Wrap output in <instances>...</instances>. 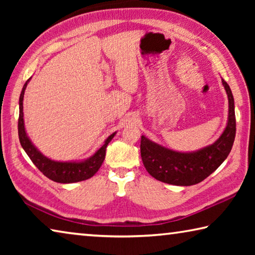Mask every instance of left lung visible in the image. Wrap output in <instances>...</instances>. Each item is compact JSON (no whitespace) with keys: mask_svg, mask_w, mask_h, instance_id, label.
<instances>
[{"mask_svg":"<svg viewBox=\"0 0 255 255\" xmlns=\"http://www.w3.org/2000/svg\"><path fill=\"white\" fill-rule=\"evenodd\" d=\"M228 97V122L214 144L191 153L169 149L141 136L140 155L145 169L158 181L174 185H193L204 181L227 158L234 144L236 119L230 85L222 80Z\"/></svg>","mask_w":255,"mask_h":255,"instance_id":"1","label":"left lung"}]
</instances>
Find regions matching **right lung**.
<instances>
[{"instance_id":"right-lung-1","label":"right lung","mask_w":255,"mask_h":255,"mask_svg":"<svg viewBox=\"0 0 255 255\" xmlns=\"http://www.w3.org/2000/svg\"><path fill=\"white\" fill-rule=\"evenodd\" d=\"M30 79L25 82L23 85L22 91L20 94L19 99V122H18V132L20 144L27 153L28 156L31 159L32 163L38 167L42 174L46 175L47 178L55 181L58 183H74L80 182V181L88 180L97 173L102 165L103 161L106 157V148L108 144L110 143L112 138L115 137L116 132L111 135L105 140L100 148L94 153L91 157L84 159L81 162H58L54 161L42 155L39 150L36 148L31 140L25 132L24 129V122H23V96L24 90L27 88L28 82Z\"/></svg>"}]
</instances>
